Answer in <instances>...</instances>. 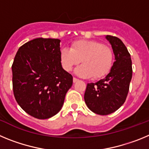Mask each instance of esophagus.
Returning a JSON list of instances; mask_svg holds the SVG:
<instances>
[{"label":"esophagus","mask_w":149,"mask_h":149,"mask_svg":"<svg viewBox=\"0 0 149 149\" xmlns=\"http://www.w3.org/2000/svg\"><path fill=\"white\" fill-rule=\"evenodd\" d=\"M77 81H78V79L76 78V77H73V82L76 83Z\"/></svg>","instance_id":"34e87169"}]
</instances>
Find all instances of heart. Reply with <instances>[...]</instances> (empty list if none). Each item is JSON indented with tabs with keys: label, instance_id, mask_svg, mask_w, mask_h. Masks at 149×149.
<instances>
[{
	"label": "heart",
	"instance_id": "heart-1",
	"mask_svg": "<svg viewBox=\"0 0 149 149\" xmlns=\"http://www.w3.org/2000/svg\"><path fill=\"white\" fill-rule=\"evenodd\" d=\"M60 61L63 68L70 72L82 62L83 65L75 73L84 77L101 78L110 70L113 53L107 46L97 41L81 40L72 44L71 48H63L60 51Z\"/></svg>",
	"mask_w": 149,
	"mask_h": 149
}]
</instances>
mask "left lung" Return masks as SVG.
Wrapping results in <instances>:
<instances>
[{
	"label": "left lung",
	"instance_id": "left-lung-1",
	"mask_svg": "<svg viewBox=\"0 0 149 149\" xmlns=\"http://www.w3.org/2000/svg\"><path fill=\"white\" fill-rule=\"evenodd\" d=\"M115 62L105 77L86 86L84 94L88 108L98 115H108L125 103L132 78V62L127 48L119 38L107 35Z\"/></svg>",
	"mask_w": 149,
	"mask_h": 149
}]
</instances>
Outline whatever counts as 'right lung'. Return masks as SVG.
Returning <instances> with one entry per match:
<instances>
[{
	"label": "right lung",
	"mask_w": 149,
	"mask_h": 149,
	"mask_svg": "<svg viewBox=\"0 0 149 149\" xmlns=\"http://www.w3.org/2000/svg\"><path fill=\"white\" fill-rule=\"evenodd\" d=\"M60 40L37 38L21 46L13 65V87L18 105L29 115L49 119L63 107L73 77L60 61Z\"/></svg>",
	"instance_id": "1"
}]
</instances>
